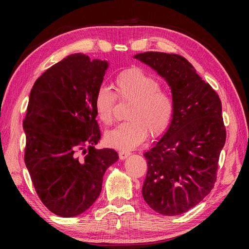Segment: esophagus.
<instances>
[{
    "label": "esophagus",
    "instance_id": "esophagus-1",
    "mask_svg": "<svg viewBox=\"0 0 249 249\" xmlns=\"http://www.w3.org/2000/svg\"><path fill=\"white\" fill-rule=\"evenodd\" d=\"M129 155H130V153H129V152L121 151V152L119 153V157H120V160H126V158H127Z\"/></svg>",
    "mask_w": 249,
    "mask_h": 249
}]
</instances>
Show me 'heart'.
<instances>
[{
	"label": "heart",
	"instance_id": "heart-1",
	"mask_svg": "<svg viewBox=\"0 0 249 249\" xmlns=\"http://www.w3.org/2000/svg\"><path fill=\"white\" fill-rule=\"evenodd\" d=\"M115 92L120 99L131 100L127 111L129 121L107 131L105 142L122 151L139 146L149 134L153 138L161 136L170 126L174 114V100L161 89L157 79L140 68L120 72L114 79ZM116 95L108 87H100L94 97L97 119L109 125L114 119Z\"/></svg>",
	"mask_w": 249,
	"mask_h": 249
}]
</instances>
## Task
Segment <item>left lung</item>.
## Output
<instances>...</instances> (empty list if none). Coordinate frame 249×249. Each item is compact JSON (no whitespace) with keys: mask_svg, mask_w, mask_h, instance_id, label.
<instances>
[{"mask_svg":"<svg viewBox=\"0 0 249 249\" xmlns=\"http://www.w3.org/2000/svg\"><path fill=\"white\" fill-rule=\"evenodd\" d=\"M134 57L165 79L174 100L170 126L144 153L147 172L142 196L157 213L179 215L214 187L226 142L221 102L185 57L153 51Z\"/></svg>","mask_w":249,"mask_h":249,"instance_id":"obj_1","label":"left lung"}]
</instances>
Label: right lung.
<instances>
[{"instance_id": "obj_1", "label": "right lung", "mask_w": 249, "mask_h": 249, "mask_svg": "<svg viewBox=\"0 0 249 249\" xmlns=\"http://www.w3.org/2000/svg\"><path fill=\"white\" fill-rule=\"evenodd\" d=\"M108 66L86 54L68 55L31 89L23 121L25 166L41 202L62 217L86 212L102 192L106 170L119 160L112 149H95L100 130L94 97Z\"/></svg>"}]
</instances>
